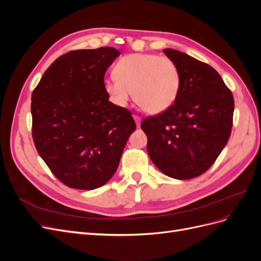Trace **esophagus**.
<instances>
[{
  "instance_id": "obj_1",
  "label": "esophagus",
  "mask_w": 261,
  "mask_h": 261,
  "mask_svg": "<svg viewBox=\"0 0 261 261\" xmlns=\"http://www.w3.org/2000/svg\"><path fill=\"white\" fill-rule=\"evenodd\" d=\"M134 120H135V122H136V125L138 126H140V124H141V118L138 116V115H134Z\"/></svg>"
}]
</instances>
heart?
<instances>
[{
  "instance_id": "heart-1",
  "label": "heart",
  "mask_w": 261,
  "mask_h": 261,
  "mask_svg": "<svg viewBox=\"0 0 261 261\" xmlns=\"http://www.w3.org/2000/svg\"><path fill=\"white\" fill-rule=\"evenodd\" d=\"M115 75L105 81L106 91L114 103L125 107L134 91L137 103L151 114L171 108L180 86L175 63L156 54L126 55L117 62Z\"/></svg>"
}]
</instances>
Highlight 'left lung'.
I'll use <instances>...</instances> for the list:
<instances>
[{
  "label": "left lung",
  "mask_w": 261,
  "mask_h": 261,
  "mask_svg": "<svg viewBox=\"0 0 261 261\" xmlns=\"http://www.w3.org/2000/svg\"><path fill=\"white\" fill-rule=\"evenodd\" d=\"M163 52L178 68V94L171 108L146 117L141 129L155 167L170 177L189 179L206 172L225 147L232 130L234 99L210 65L173 49Z\"/></svg>",
  "instance_id": "left-lung-1"
}]
</instances>
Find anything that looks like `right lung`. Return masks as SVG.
I'll use <instances>...</instances> for the list:
<instances>
[{
	"instance_id": "1",
	"label": "right lung",
	"mask_w": 261,
	"mask_h": 261,
	"mask_svg": "<svg viewBox=\"0 0 261 261\" xmlns=\"http://www.w3.org/2000/svg\"><path fill=\"white\" fill-rule=\"evenodd\" d=\"M120 55L111 46L63 54L31 96L33 138L59 180L76 189L111 178L136 124L127 109L109 101L105 75Z\"/></svg>"
}]
</instances>
